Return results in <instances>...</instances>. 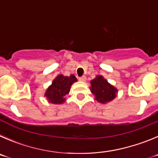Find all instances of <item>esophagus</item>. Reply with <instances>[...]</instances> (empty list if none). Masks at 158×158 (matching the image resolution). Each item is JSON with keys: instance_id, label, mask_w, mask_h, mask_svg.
<instances>
[{"instance_id": "1", "label": "esophagus", "mask_w": 158, "mask_h": 158, "mask_svg": "<svg viewBox=\"0 0 158 158\" xmlns=\"http://www.w3.org/2000/svg\"><path fill=\"white\" fill-rule=\"evenodd\" d=\"M79 81H85L86 77L85 76H82L81 77H79Z\"/></svg>"}]
</instances>
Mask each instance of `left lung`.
Instances as JSON below:
<instances>
[{
  "instance_id": "left-lung-1",
  "label": "left lung",
  "mask_w": 158,
  "mask_h": 158,
  "mask_svg": "<svg viewBox=\"0 0 158 158\" xmlns=\"http://www.w3.org/2000/svg\"><path fill=\"white\" fill-rule=\"evenodd\" d=\"M90 83L92 93L95 96V99L101 104H107L116 97L118 93L116 88L108 83L102 76H96Z\"/></svg>"
}]
</instances>
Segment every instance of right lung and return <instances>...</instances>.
Listing matches in <instances>:
<instances>
[{
  "instance_id": "1",
  "label": "right lung",
  "mask_w": 158,
  "mask_h": 158,
  "mask_svg": "<svg viewBox=\"0 0 158 158\" xmlns=\"http://www.w3.org/2000/svg\"><path fill=\"white\" fill-rule=\"evenodd\" d=\"M77 81L76 77L73 74L69 77H65L62 74L57 76L45 93L47 100L54 104L64 103L65 101V96L69 94L71 85Z\"/></svg>"
}]
</instances>
